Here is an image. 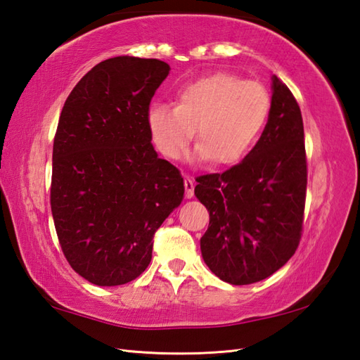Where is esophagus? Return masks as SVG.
Wrapping results in <instances>:
<instances>
[{
    "instance_id": "1",
    "label": "esophagus",
    "mask_w": 360,
    "mask_h": 360,
    "mask_svg": "<svg viewBox=\"0 0 360 360\" xmlns=\"http://www.w3.org/2000/svg\"><path fill=\"white\" fill-rule=\"evenodd\" d=\"M184 187H186V198H187V200L193 198V195H195V181L187 176V178L184 179Z\"/></svg>"
}]
</instances>
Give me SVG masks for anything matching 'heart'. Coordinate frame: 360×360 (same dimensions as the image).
<instances>
[{
    "mask_svg": "<svg viewBox=\"0 0 360 360\" xmlns=\"http://www.w3.org/2000/svg\"><path fill=\"white\" fill-rule=\"evenodd\" d=\"M269 110L271 97L263 85L219 72L188 83L179 91L176 105L153 103L147 127L165 158H179L196 127L200 143L187 156L188 162L213 159L218 165H233L254 147Z\"/></svg>",
    "mask_w": 360,
    "mask_h": 360,
    "instance_id": "heart-1",
    "label": "heart"
}]
</instances>
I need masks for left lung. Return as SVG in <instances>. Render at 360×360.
Masks as SVG:
<instances>
[{
    "label": "left lung",
    "mask_w": 360,
    "mask_h": 360,
    "mask_svg": "<svg viewBox=\"0 0 360 360\" xmlns=\"http://www.w3.org/2000/svg\"><path fill=\"white\" fill-rule=\"evenodd\" d=\"M271 88L269 119L249 155L224 173L196 178L195 195L210 215L202 259L231 285L271 277L302 235L308 179L302 112L275 75Z\"/></svg>",
    "instance_id": "8db88e82"
}]
</instances>
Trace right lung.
I'll list each match as a JSON object with an SVG mask.
<instances>
[{
  "label": "right lung",
  "instance_id": "add662e5",
  "mask_svg": "<svg viewBox=\"0 0 360 360\" xmlns=\"http://www.w3.org/2000/svg\"><path fill=\"white\" fill-rule=\"evenodd\" d=\"M170 66L119 56L83 75L60 114L51 210L63 254L97 286L134 280L153 235L184 200L178 168L151 145L147 112Z\"/></svg>",
  "mask_w": 360,
  "mask_h": 360
}]
</instances>
